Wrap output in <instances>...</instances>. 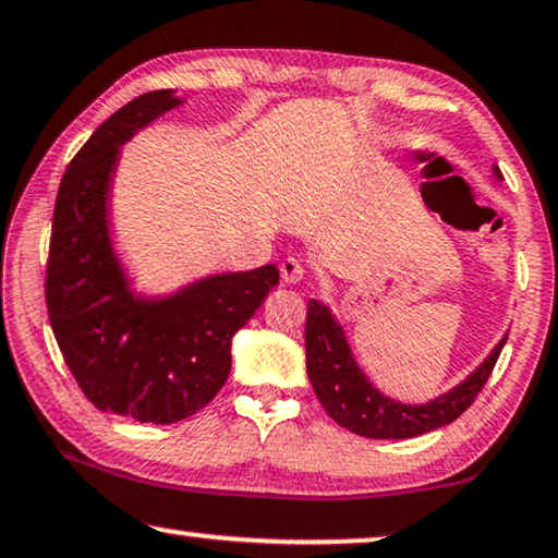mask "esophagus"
I'll list each match as a JSON object with an SVG mask.
<instances>
[{"mask_svg":"<svg viewBox=\"0 0 558 558\" xmlns=\"http://www.w3.org/2000/svg\"><path fill=\"white\" fill-rule=\"evenodd\" d=\"M305 276L303 265L295 260V257H288V260L280 263V278L286 286H295V282H301Z\"/></svg>","mask_w":558,"mask_h":558,"instance_id":"obj_1","label":"esophagus"}]
</instances>
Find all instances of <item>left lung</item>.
<instances>
[{
    "mask_svg": "<svg viewBox=\"0 0 558 558\" xmlns=\"http://www.w3.org/2000/svg\"><path fill=\"white\" fill-rule=\"evenodd\" d=\"M493 177L504 182L496 163H493ZM506 341L508 336L493 347L475 372H470L452 389L425 404H407L376 389V384L359 366L341 320L324 301L311 298L308 320H305V368L318 402L336 425L372 439H410L450 425L475 402Z\"/></svg>",
    "mask_w": 558,
    "mask_h": 558,
    "instance_id": "obj_1",
    "label": "left lung"
}]
</instances>
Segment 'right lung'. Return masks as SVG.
I'll return each instance as SVG.
<instances>
[{"mask_svg": "<svg viewBox=\"0 0 558 558\" xmlns=\"http://www.w3.org/2000/svg\"><path fill=\"white\" fill-rule=\"evenodd\" d=\"M179 106L174 90L144 93L85 141L58 190L45 282L52 333L83 395L100 412L151 425H174L215 399L234 333L280 278L263 265L163 295L133 288L111 227L121 146Z\"/></svg>", "mask_w": 558, "mask_h": 558, "instance_id": "right-lung-1", "label": "right lung"}]
</instances>
